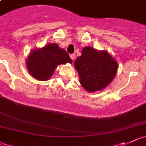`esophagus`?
<instances>
[{"mask_svg":"<svg viewBox=\"0 0 146 146\" xmlns=\"http://www.w3.org/2000/svg\"><path fill=\"white\" fill-rule=\"evenodd\" d=\"M70 58L73 60H74L75 58H76V55H75V54H70Z\"/></svg>","mask_w":146,"mask_h":146,"instance_id":"obj_1","label":"esophagus"}]
</instances>
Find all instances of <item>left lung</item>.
I'll return each mask as SVG.
<instances>
[{
    "mask_svg": "<svg viewBox=\"0 0 146 146\" xmlns=\"http://www.w3.org/2000/svg\"><path fill=\"white\" fill-rule=\"evenodd\" d=\"M81 86L88 92L101 91L114 79L118 68L117 61L107 51L85 47L74 62Z\"/></svg>",
    "mask_w": 146,
    "mask_h": 146,
    "instance_id": "left-lung-1",
    "label": "left lung"
}]
</instances>
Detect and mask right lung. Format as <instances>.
I'll use <instances>...</instances> for the list:
<instances>
[{
	"instance_id": "1",
	"label": "right lung",
	"mask_w": 146,
	"mask_h": 146,
	"mask_svg": "<svg viewBox=\"0 0 146 146\" xmlns=\"http://www.w3.org/2000/svg\"><path fill=\"white\" fill-rule=\"evenodd\" d=\"M67 62L71 64L73 60L66 51L55 43H50L42 48L32 50L26 65L32 77L39 81H47L58 65Z\"/></svg>"
}]
</instances>
